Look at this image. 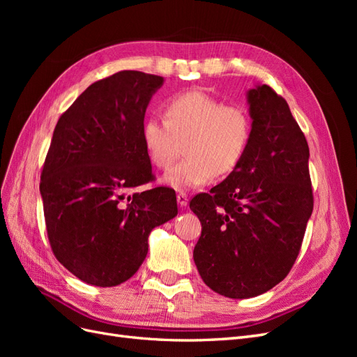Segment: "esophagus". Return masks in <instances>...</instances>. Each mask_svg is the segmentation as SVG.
<instances>
[{"instance_id":"34e87169","label":"esophagus","mask_w":357,"mask_h":357,"mask_svg":"<svg viewBox=\"0 0 357 357\" xmlns=\"http://www.w3.org/2000/svg\"><path fill=\"white\" fill-rule=\"evenodd\" d=\"M188 201H189V198H188L186 193H183V192H178V193H177V202H178L180 207H186Z\"/></svg>"}]
</instances>
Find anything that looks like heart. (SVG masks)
<instances>
[{"mask_svg": "<svg viewBox=\"0 0 357 357\" xmlns=\"http://www.w3.org/2000/svg\"><path fill=\"white\" fill-rule=\"evenodd\" d=\"M164 117L144 122L143 144L159 169H168L185 144L186 159L164 178L165 185L178 190L207 185L215 174L235 171L252 142L250 113L202 91L172 96L164 105Z\"/></svg>", "mask_w": 357, "mask_h": 357, "instance_id": "obj_1", "label": "heart"}]
</instances>
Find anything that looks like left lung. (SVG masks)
Listing matches in <instances>:
<instances>
[{
  "instance_id": "8db88e82",
  "label": "left lung",
  "mask_w": 357,
  "mask_h": 357,
  "mask_svg": "<svg viewBox=\"0 0 357 357\" xmlns=\"http://www.w3.org/2000/svg\"><path fill=\"white\" fill-rule=\"evenodd\" d=\"M252 142L240 167L190 199L202 225L193 261L219 295H262L290 273L312 213L310 149L289 105L268 84L248 91Z\"/></svg>"
}]
</instances>
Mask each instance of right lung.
I'll list each match as a JSON object with an SVG mask.
<instances>
[{
	"mask_svg": "<svg viewBox=\"0 0 357 357\" xmlns=\"http://www.w3.org/2000/svg\"><path fill=\"white\" fill-rule=\"evenodd\" d=\"M164 77L119 71L92 83L53 131L40 193L52 252L82 282L112 287L146 259L149 234L177 215L174 189L153 181L142 129Z\"/></svg>",
	"mask_w": 357,
	"mask_h": 357,
	"instance_id": "add662e5",
	"label": "right lung"
}]
</instances>
